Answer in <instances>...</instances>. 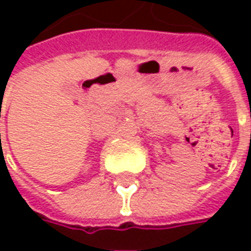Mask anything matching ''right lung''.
I'll return each instance as SVG.
<instances>
[{"instance_id": "add662e5", "label": "right lung", "mask_w": 251, "mask_h": 251, "mask_svg": "<svg viewBox=\"0 0 251 251\" xmlns=\"http://www.w3.org/2000/svg\"><path fill=\"white\" fill-rule=\"evenodd\" d=\"M0 137H1V134H0Z\"/></svg>"}]
</instances>
